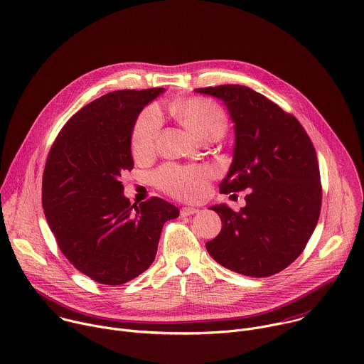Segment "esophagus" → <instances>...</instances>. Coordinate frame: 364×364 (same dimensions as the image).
Masks as SVG:
<instances>
[{"label": "esophagus", "instance_id": "34e87169", "mask_svg": "<svg viewBox=\"0 0 364 364\" xmlns=\"http://www.w3.org/2000/svg\"><path fill=\"white\" fill-rule=\"evenodd\" d=\"M199 209L198 208H192V206H183L181 209V215L182 216H189V215H193V213H198Z\"/></svg>", "mask_w": 364, "mask_h": 364}]
</instances>
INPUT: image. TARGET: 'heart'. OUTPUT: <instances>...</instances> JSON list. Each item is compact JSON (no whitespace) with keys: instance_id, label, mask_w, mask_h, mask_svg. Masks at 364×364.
Returning a JSON list of instances; mask_svg holds the SVG:
<instances>
[{"instance_id":"heart-1","label":"heart","mask_w":364,"mask_h":364,"mask_svg":"<svg viewBox=\"0 0 364 364\" xmlns=\"http://www.w3.org/2000/svg\"><path fill=\"white\" fill-rule=\"evenodd\" d=\"M171 112L202 140L221 137L228 126L225 110L205 97H191L173 103ZM161 129L162 114L158 107L149 106L137 116L130 134V149L134 158H148L154 154ZM212 178L213 171L208 166L165 165L154 173L155 185L159 189L182 200L202 199Z\"/></svg>"}]
</instances>
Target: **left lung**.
Segmentation results:
<instances>
[{
    "label": "left lung",
    "instance_id": "left-lung-1",
    "mask_svg": "<svg viewBox=\"0 0 364 364\" xmlns=\"http://www.w3.org/2000/svg\"><path fill=\"white\" fill-rule=\"evenodd\" d=\"M221 99L235 127L234 161L220 192L248 189L240 212L212 206L223 230L209 255L238 274L261 278L304 251L320 216L321 182L313 141L301 123L264 95L240 85L196 89Z\"/></svg>",
    "mask_w": 364,
    "mask_h": 364
}]
</instances>
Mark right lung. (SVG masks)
Instances as JSON below:
<instances>
[{"label": "right lung", "instance_id": "add662e5", "mask_svg": "<svg viewBox=\"0 0 364 364\" xmlns=\"http://www.w3.org/2000/svg\"><path fill=\"white\" fill-rule=\"evenodd\" d=\"M164 90H117L93 100L68 119L48 152L46 220L63 255L96 282L120 285L146 271L164 224L179 216L158 196L130 205L120 182L133 169L137 114Z\"/></svg>", "mask_w": 364, "mask_h": 364}]
</instances>
